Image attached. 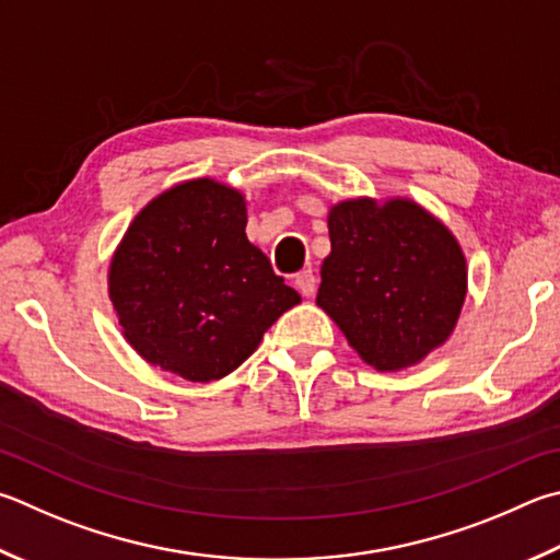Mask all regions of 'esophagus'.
Instances as JSON below:
<instances>
[{"instance_id": "obj_1", "label": "esophagus", "mask_w": 560, "mask_h": 560, "mask_svg": "<svg viewBox=\"0 0 560 560\" xmlns=\"http://www.w3.org/2000/svg\"><path fill=\"white\" fill-rule=\"evenodd\" d=\"M293 287L299 289L301 296L311 299L313 293H315V273H313L311 269H306V271H299L296 277H293Z\"/></svg>"}]
</instances>
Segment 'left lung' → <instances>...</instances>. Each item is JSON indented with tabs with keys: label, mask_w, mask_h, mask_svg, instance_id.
I'll return each mask as SVG.
<instances>
[{
	"label": "left lung",
	"mask_w": 560,
	"mask_h": 560,
	"mask_svg": "<svg viewBox=\"0 0 560 560\" xmlns=\"http://www.w3.org/2000/svg\"><path fill=\"white\" fill-rule=\"evenodd\" d=\"M330 254L315 303L380 372L421 362L453 332L467 269L448 228L411 200L330 208Z\"/></svg>",
	"instance_id": "1"
}]
</instances>
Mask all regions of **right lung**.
<instances>
[{"label": "right lung", "instance_id": "right-lung-1", "mask_svg": "<svg viewBox=\"0 0 560 560\" xmlns=\"http://www.w3.org/2000/svg\"><path fill=\"white\" fill-rule=\"evenodd\" d=\"M242 192L178 183L131 222L109 264V299L141 358L188 382L237 370L301 296L245 235Z\"/></svg>", "mask_w": 560, "mask_h": 560}]
</instances>
